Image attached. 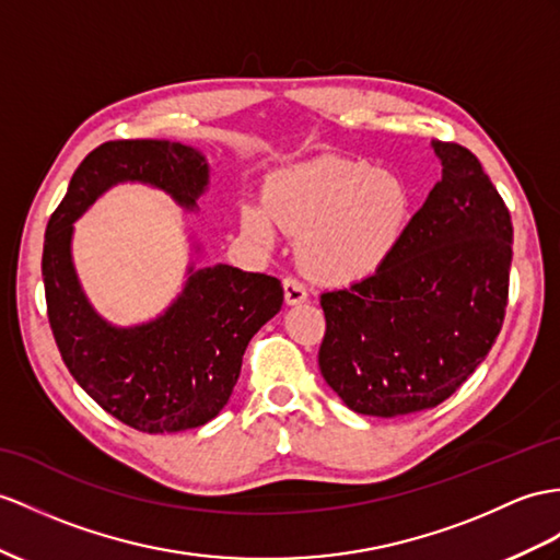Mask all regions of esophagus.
Wrapping results in <instances>:
<instances>
[{
	"instance_id": "34e87169",
	"label": "esophagus",
	"mask_w": 560,
	"mask_h": 560,
	"mask_svg": "<svg viewBox=\"0 0 560 560\" xmlns=\"http://www.w3.org/2000/svg\"><path fill=\"white\" fill-rule=\"evenodd\" d=\"M282 288H284V302H288L290 306L294 304H304L308 299V292H306V284L299 282L294 278H284L282 280Z\"/></svg>"
}]
</instances>
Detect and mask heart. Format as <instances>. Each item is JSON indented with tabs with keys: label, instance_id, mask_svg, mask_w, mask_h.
I'll return each mask as SVG.
<instances>
[{
	"label": "heart",
	"instance_id": "1",
	"mask_svg": "<svg viewBox=\"0 0 560 560\" xmlns=\"http://www.w3.org/2000/svg\"><path fill=\"white\" fill-rule=\"evenodd\" d=\"M264 203H244L242 233L270 247L276 221L299 237L302 268L327 284L377 276L399 252L416 215V195L406 177L345 156H320L276 173Z\"/></svg>",
	"mask_w": 560,
	"mask_h": 560
}]
</instances>
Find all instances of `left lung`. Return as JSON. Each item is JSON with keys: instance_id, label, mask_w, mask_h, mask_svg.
Returning <instances> with one entry per match:
<instances>
[{"instance_id": "left-lung-1", "label": "left lung", "mask_w": 560, "mask_h": 560, "mask_svg": "<svg viewBox=\"0 0 560 560\" xmlns=\"http://www.w3.org/2000/svg\"><path fill=\"white\" fill-rule=\"evenodd\" d=\"M442 180L377 276L320 294L325 383L377 418L440 406L485 361L509 299L513 225L466 147L432 140Z\"/></svg>"}]
</instances>
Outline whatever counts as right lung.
<instances>
[{
  "instance_id": "add662e5",
  "label": "right lung",
  "mask_w": 560,
  "mask_h": 560,
  "mask_svg": "<svg viewBox=\"0 0 560 560\" xmlns=\"http://www.w3.org/2000/svg\"><path fill=\"white\" fill-rule=\"evenodd\" d=\"M199 149L168 140H116L94 149L71 177L45 233L43 278L49 325L75 383L126 425L180 432L213 420L233 394L249 339L282 306V284L266 272L228 264L197 266L156 318L114 325L92 306L73 264V223L108 189L140 183L166 192L185 211L209 189Z\"/></svg>"
}]
</instances>
